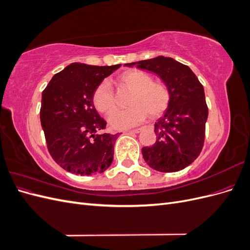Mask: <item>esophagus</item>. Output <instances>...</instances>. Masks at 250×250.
<instances>
[{
	"label": "esophagus",
	"instance_id": "34e87169",
	"mask_svg": "<svg viewBox=\"0 0 250 250\" xmlns=\"http://www.w3.org/2000/svg\"><path fill=\"white\" fill-rule=\"evenodd\" d=\"M142 131V128H135V129H133V130H130V131H128V132H133V133H140Z\"/></svg>",
	"mask_w": 250,
	"mask_h": 250
}]
</instances>
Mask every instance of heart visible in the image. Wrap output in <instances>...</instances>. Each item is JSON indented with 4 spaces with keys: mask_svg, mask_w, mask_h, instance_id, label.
I'll return each instance as SVG.
<instances>
[{
    "mask_svg": "<svg viewBox=\"0 0 250 250\" xmlns=\"http://www.w3.org/2000/svg\"><path fill=\"white\" fill-rule=\"evenodd\" d=\"M119 87L131 90L128 99L130 107L113 111L108 117L111 128L123 130L142 123L147 115L156 118L167 109L170 102V92L164 83L152 81L146 72L130 70L121 74L117 79ZM93 102L98 111L108 115L116 108V97L113 89L106 81L97 85L93 93Z\"/></svg>",
    "mask_w": 250,
    "mask_h": 250,
    "instance_id": "b5f03b06",
    "label": "heart"
}]
</instances>
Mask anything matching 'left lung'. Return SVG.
I'll use <instances>...</instances> for the list:
<instances>
[{
    "label": "left lung",
    "mask_w": 250,
    "mask_h": 250,
    "mask_svg": "<svg viewBox=\"0 0 250 250\" xmlns=\"http://www.w3.org/2000/svg\"><path fill=\"white\" fill-rule=\"evenodd\" d=\"M125 66L152 72L170 92V102L154 124L156 141L143 147L149 167L160 172H177L191 165L201 152L208 109L204 88L193 71L171 57L157 56Z\"/></svg>",
    "instance_id": "8db88e82"
}]
</instances>
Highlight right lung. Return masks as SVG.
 <instances>
[{"label":"right lung","instance_id":"right-lung-1","mask_svg":"<svg viewBox=\"0 0 250 250\" xmlns=\"http://www.w3.org/2000/svg\"><path fill=\"white\" fill-rule=\"evenodd\" d=\"M120 66L74 62L55 74L43 89L42 127L51 156L65 171L92 175L112 163L118 133H99L106 122L95 108L93 93Z\"/></svg>","mask_w":250,"mask_h":250}]
</instances>
